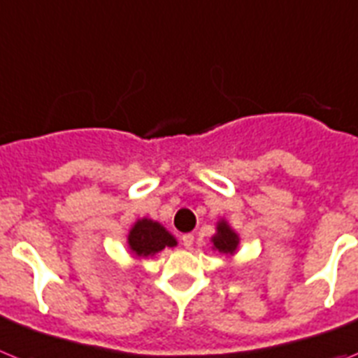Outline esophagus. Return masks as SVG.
I'll list each match as a JSON object with an SVG mask.
<instances>
[{
  "label": "esophagus",
  "mask_w": 358,
  "mask_h": 358,
  "mask_svg": "<svg viewBox=\"0 0 358 358\" xmlns=\"http://www.w3.org/2000/svg\"><path fill=\"white\" fill-rule=\"evenodd\" d=\"M192 243H194V236L192 234H183L182 236V245L185 248H191Z\"/></svg>",
  "instance_id": "1"
}]
</instances>
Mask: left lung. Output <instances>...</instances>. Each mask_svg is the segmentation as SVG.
I'll use <instances>...</instances> for the list:
<instances>
[{"mask_svg":"<svg viewBox=\"0 0 358 358\" xmlns=\"http://www.w3.org/2000/svg\"><path fill=\"white\" fill-rule=\"evenodd\" d=\"M213 248L225 256H234L239 248V236L225 220H220L216 225V234L210 238Z\"/></svg>","mask_w":358,"mask_h":358,"instance_id":"8db88e82","label":"left lung"}]
</instances>
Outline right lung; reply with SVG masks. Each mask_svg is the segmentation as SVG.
<instances>
[{"instance_id": "1", "label": "right lung", "mask_w": 358, "mask_h": 358, "mask_svg": "<svg viewBox=\"0 0 358 358\" xmlns=\"http://www.w3.org/2000/svg\"><path fill=\"white\" fill-rule=\"evenodd\" d=\"M127 247L135 256L149 257L166 247H176V238L166 227L149 217L136 220L127 234Z\"/></svg>"}]
</instances>
